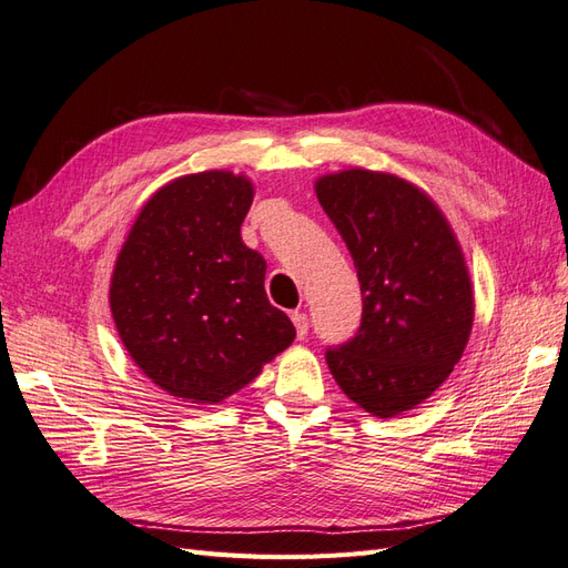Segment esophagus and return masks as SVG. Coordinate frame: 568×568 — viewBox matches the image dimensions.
<instances>
[{"label": "esophagus", "instance_id": "34e87169", "mask_svg": "<svg viewBox=\"0 0 568 568\" xmlns=\"http://www.w3.org/2000/svg\"><path fill=\"white\" fill-rule=\"evenodd\" d=\"M291 322H294V326H296V336L305 338L307 336V315L296 311V313H291Z\"/></svg>", "mask_w": 568, "mask_h": 568}]
</instances>
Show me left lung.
<instances>
[{
  "mask_svg": "<svg viewBox=\"0 0 568 568\" xmlns=\"http://www.w3.org/2000/svg\"><path fill=\"white\" fill-rule=\"evenodd\" d=\"M317 199L357 270L363 317L324 353L336 384L376 417L426 400L448 379L474 322L457 239L417 186L372 170L317 182Z\"/></svg>",
  "mask_w": 568,
  "mask_h": 568,
  "instance_id": "1",
  "label": "left lung"
}]
</instances>
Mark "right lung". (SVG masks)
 <instances>
[{
    "mask_svg": "<svg viewBox=\"0 0 568 568\" xmlns=\"http://www.w3.org/2000/svg\"><path fill=\"white\" fill-rule=\"evenodd\" d=\"M251 201V182L225 170L180 178L149 199L115 261L118 334L178 398H227L296 338L267 301L263 255L242 242Z\"/></svg>",
    "mask_w": 568,
    "mask_h": 568,
    "instance_id": "add662e5",
    "label": "right lung"
}]
</instances>
